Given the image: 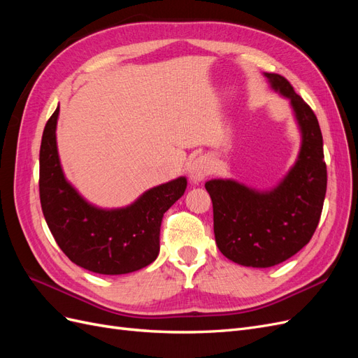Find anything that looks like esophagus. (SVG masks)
Returning <instances> with one entry per match:
<instances>
[{
    "mask_svg": "<svg viewBox=\"0 0 358 358\" xmlns=\"http://www.w3.org/2000/svg\"><path fill=\"white\" fill-rule=\"evenodd\" d=\"M210 170H212V167H210L209 158L201 155V157H197L196 159L191 161L189 170H188V171H189L191 180H192L194 183H199V182H201L206 176L209 175Z\"/></svg>",
    "mask_w": 358,
    "mask_h": 358,
    "instance_id": "esophagus-1",
    "label": "esophagus"
}]
</instances>
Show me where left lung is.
Masks as SVG:
<instances>
[{
	"mask_svg": "<svg viewBox=\"0 0 358 358\" xmlns=\"http://www.w3.org/2000/svg\"><path fill=\"white\" fill-rule=\"evenodd\" d=\"M272 90L289 100L300 129L297 159L272 189L258 191L233 179H212L215 241L222 255L246 267H272L308 245L327 189L322 134L310 107L276 73H264Z\"/></svg>",
	"mask_w": 358,
	"mask_h": 358,
	"instance_id": "obj_1",
	"label": "left lung"
}]
</instances>
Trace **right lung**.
<instances>
[{
  "label": "right lung",
  "instance_id": "1",
  "mask_svg": "<svg viewBox=\"0 0 358 358\" xmlns=\"http://www.w3.org/2000/svg\"><path fill=\"white\" fill-rule=\"evenodd\" d=\"M59 106L40 146V201L52 236L74 264L100 275H125L155 262L164 213L187 189L180 176L145 191L134 203L101 209L86 201L64 175L58 146Z\"/></svg>",
  "mask_w": 358,
  "mask_h": 358
}]
</instances>
